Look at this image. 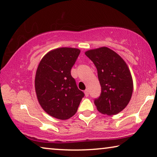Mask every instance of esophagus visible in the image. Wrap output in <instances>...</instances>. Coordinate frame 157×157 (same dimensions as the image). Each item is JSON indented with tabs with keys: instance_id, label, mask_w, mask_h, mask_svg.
Here are the masks:
<instances>
[{
	"instance_id": "esophagus-1",
	"label": "esophagus",
	"mask_w": 157,
	"mask_h": 157,
	"mask_svg": "<svg viewBox=\"0 0 157 157\" xmlns=\"http://www.w3.org/2000/svg\"><path fill=\"white\" fill-rule=\"evenodd\" d=\"M84 94H85V96L87 97V96H89V90L87 89H86L85 91H84Z\"/></svg>"
}]
</instances>
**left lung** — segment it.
Returning a JSON list of instances; mask_svg holds the SVG:
<instances>
[{
	"label": "left lung",
	"instance_id": "obj_1",
	"mask_svg": "<svg viewBox=\"0 0 157 157\" xmlns=\"http://www.w3.org/2000/svg\"><path fill=\"white\" fill-rule=\"evenodd\" d=\"M98 71L101 94L94 100L97 110L107 115L122 111L130 101L133 83L130 70L124 59L106 47L85 52Z\"/></svg>",
	"mask_w": 157,
	"mask_h": 157
}]
</instances>
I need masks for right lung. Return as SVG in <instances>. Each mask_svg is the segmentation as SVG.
I'll list each match as a JSON object with an SVG mask.
<instances>
[{"label": "right lung", "mask_w": 157, "mask_h": 157, "mask_svg": "<svg viewBox=\"0 0 157 157\" xmlns=\"http://www.w3.org/2000/svg\"><path fill=\"white\" fill-rule=\"evenodd\" d=\"M79 53V49L60 47L47 53L39 63L35 78L37 98L42 108L53 117L71 118L84 96L71 74Z\"/></svg>", "instance_id": "right-lung-1"}]
</instances>
